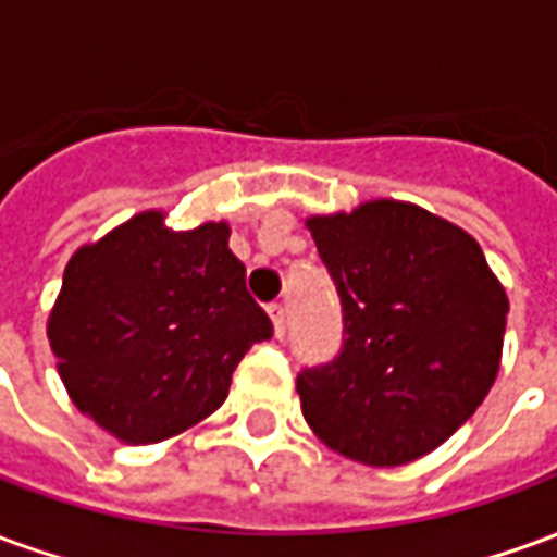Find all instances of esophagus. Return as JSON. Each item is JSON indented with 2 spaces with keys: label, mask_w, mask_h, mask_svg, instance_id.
<instances>
[{
  "label": "esophagus",
  "mask_w": 557,
  "mask_h": 557,
  "mask_svg": "<svg viewBox=\"0 0 557 557\" xmlns=\"http://www.w3.org/2000/svg\"><path fill=\"white\" fill-rule=\"evenodd\" d=\"M268 315H271V322H274V334L283 337V334H286V307L280 301L268 304Z\"/></svg>",
  "instance_id": "obj_1"
}]
</instances>
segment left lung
<instances>
[{"label":"left lung","instance_id":"8db88e82","mask_svg":"<svg viewBox=\"0 0 557 557\" xmlns=\"http://www.w3.org/2000/svg\"><path fill=\"white\" fill-rule=\"evenodd\" d=\"M343 304V349L298 373L310 430L363 466H406L490 394L507 292L480 244L426 208L373 199L307 220Z\"/></svg>","mask_w":557,"mask_h":557}]
</instances>
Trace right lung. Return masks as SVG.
Returning <instances> with one entry per match:
<instances>
[{
  "label": "right lung",
  "mask_w": 557,
  "mask_h": 557,
  "mask_svg": "<svg viewBox=\"0 0 557 557\" xmlns=\"http://www.w3.org/2000/svg\"><path fill=\"white\" fill-rule=\"evenodd\" d=\"M271 319L230 250V223L175 232L143 211L71 256L47 322L83 414L125 444H154L223 406Z\"/></svg>",
  "instance_id": "right-lung-1"
}]
</instances>
